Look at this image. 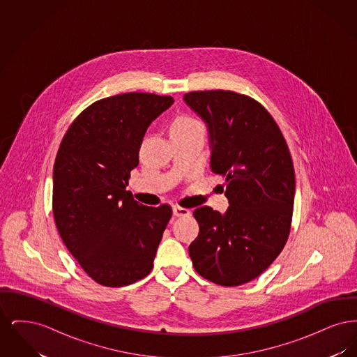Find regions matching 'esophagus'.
<instances>
[{"label": "esophagus", "instance_id": "obj_1", "mask_svg": "<svg viewBox=\"0 0 357 357\" xmlns=\"http://www.w3.org/2000/svg\"><path fill=\"white\" fill-rule=\"evenodd\" d=\"M172 213H174L175 217H187V215H190V210H187L185 207H181V206H174Z\"/></svg>", "mask_w": 357, "mask_h": 357}]
</instances>
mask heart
Wrapping results in <instances>:
<instances>
[{"mask_svg": "<svg viewBox=\"0 0 357 357\" xmlns=\"http://www.w3.org/2000/svg\"><path fill=\"white\" fill-rule=\"evenodd\" d=\"M191 130H204L202 123L191 115H181L172 121L171 131H191Z\"/></svg>", "mask_w": 357, "mask_h": 357, "instance_id": "heart-1", "label": "heart"}]
</instances>
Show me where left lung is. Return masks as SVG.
<instances>
[{"label": "left lung", "instance_id": "obj_1", "mask_svg": "<svg viewBox=\"0 0 357 357\" xmlns=\"http://www.w3.org/2000/svg\"><path fill=\"white\" fill-rule=\"evenodd\" d=\"M185 102L207 123L210 169L225 176L229 208L194 210L199 234L188 248L199 275L238 287L265 272L282 252L291 225L294 167L268 109L234 91H192Z\"/></svg>", "mask_w": 357, "mask_h": 357}]
</instances>
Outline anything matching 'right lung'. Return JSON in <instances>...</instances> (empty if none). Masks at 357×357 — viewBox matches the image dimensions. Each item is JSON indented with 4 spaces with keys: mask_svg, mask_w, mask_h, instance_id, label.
<instances>
[{
    "mask_svg": "<svg viewBox=\"0 0 357 357\" xmlns=\"http://www.w3.org/2000/svg\"><path fill=\"white\" fill-rule=\"evenodd\" d=\"M172 102L147 92L104 98L72 121L60 143L54 223L69 253L102 287H126L153 271L172 210L137 204L126 187L147 127Z\"/></svg>",
    "mask_w": 357,
    "mask_h": 357,
    "instance_id": "add662e5",
    "label": "right lung"
}]
</instances>
